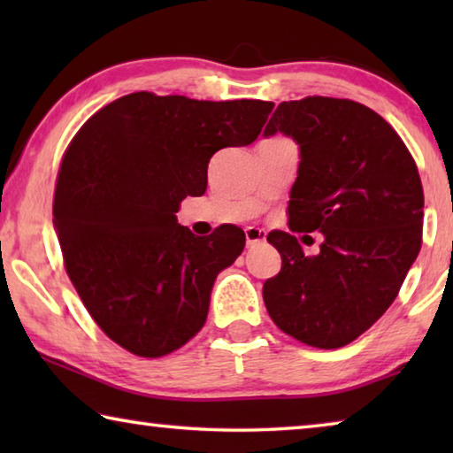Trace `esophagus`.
<instances>
[{"label":"esophagus","instance_id":"obj_1","mask_svg":"<svg viewBox=\"0 0 453 453\" xmlns=\"http://www.w3.org/2000/svg\"><path fill=\"white\" fill-rule=\"evenodd\" d=\"M265 237H267V234L259 227L245 229V242H248V248H251V245H256V243H264Z\"/></svg>","mask_w":453,"mask_h":453}]
</instances>
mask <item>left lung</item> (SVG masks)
<instances>
[{
  "label": "left lung",
  "mask_w": 453,
  "mask_h": 453,
  "mask_svg": "<svg viewBox=\"0 0 453 453\" xmlns=\"http://www.w3.org/2000/svg\"><path fill=\"white\" fill-rule=\"evenodd\" d=\"M278 132L300 145L302 157L289 229L319 232L324 242L318 256H305L296 235H267L281 272L264 283L265 308L297 342L348 346L386 313L419 254L418 167L395 129L351 99L281 102L264 134Z\"/></svg>",
  "instance_id": "8db88e82"
}]
</instances>
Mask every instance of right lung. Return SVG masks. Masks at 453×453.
<instances>
[{
	"label": "right lung",
	"instance_id": "obj_1",
	"mask_svg": "<svg viewBox=\"0 0 453 453\" xmlns=\"http://www.w3.org/2000/svg\"><path fill=\"white\" fill-rule=\"evenodd\" d=\"M272 102H199L135 91L94 113L65 150L53 227L65 272L102 332L142 357L203 327L218 273L243 251L240 227L197 237L181 199L203 196L221 148L257 140Z\"/></svg>",
	"mask_w": 453,
	"mask_h": 453
}]
</instances>
